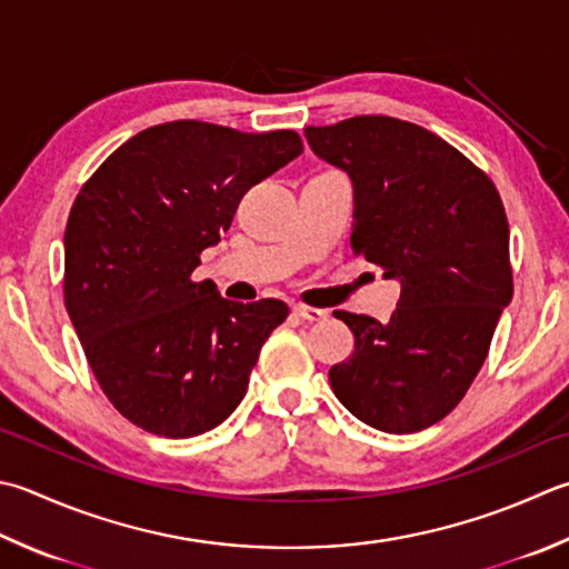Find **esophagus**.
<instances>
[{
    "instance_id": "obj_1",
    "label": "esophagus",
    "mask_w": 569,
    "mask_h": 569,
    "mask_svg": "<svg viewBox=\"0 0 569 569\" xmlns=\"http://www.w3.org/2000/svg\"><path fill=\"white\" fill-rule=\"evenodd\" d=\"M295 315L302 317L305 321H327L329 312L327 309H319V307H307V305H297L295 307Z\"/></svg>"
}]
</instances>
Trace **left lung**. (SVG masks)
<instances>
[{
  "label": "left lung",
  "mask_w": 569,
  "mask_h": 569,
  "mask_svg": "<svg viewBox=\"0 0 569 569\" xmlns=\"http://www.w3.org/2000/svg\"><path fill=\"white\" fill-rule=\"evenodd\" d=\"M305 136L351 178L353 254L401 282L386 325L335 312L357 341L331 367V389L367 426L423 431L463 399L512 299L500 192L451 143L399 118L353 116Z\"/></svg>",
  "instance_id": "obj_1"
}]
</instances>
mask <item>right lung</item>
Wrapping results in <instances>:
<instances>
[{
    "label": "right lung",
    "instance_id": "add662e5",
    "mask_svg": "<svg viewBox=\"0 0 569 569\" xmlns=\"http://www.w3.org/2000/svg\"><path fill=\"white\" fill-rule=\"evenodd\" d=\"M305 151L295 131L202 121L151 126L81 186L63 232V305L113 409L148 433L190 438L228 418L289 307L196 282L254 183Z\"/></svg>",
    "mask_w": 569,
    "mask_h": 569
}]
</instances>
